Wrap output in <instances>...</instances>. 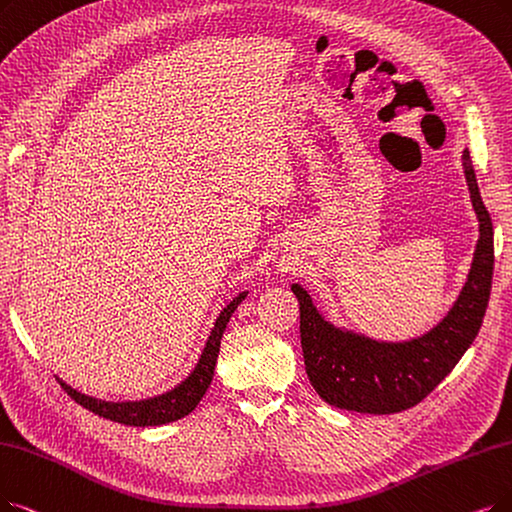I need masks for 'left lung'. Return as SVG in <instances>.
Here are the masks:
<instances>
[{"mask_svg": "<svg viewBox=\"0 0 512 512\" xmlns=\"http://www.w3.org/2000/svg\"><path fill=\"white\" fill-rule=\"evenodd\" d=\"M462 166L470 201L479 218V241L468 279L449 313L418 338L380 342L325 321L302 285L292 292L300 304V342L317 395L334 407L361 414L410 410L454 370L483 323L494 275V227L479 193L470 153Z\"/></svg>", "mask_w": 512, "mask_h": 512, "instance_id": "obj_1", "label": "left lung"}]
</instances>
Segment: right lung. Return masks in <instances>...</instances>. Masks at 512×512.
Masks as SVG:
<instances>
[{"mask_svg":"<svg viewBox=\"0 0 512 512\" xmlns=\"http://www.w3.org/2000/svg\"><path fill=\"white\" fill-rule=\"evenodd\" d=\"M245 296H248V292H241L220 311L210 332V338L206 346H203L195 370L168 393L151 397V399H142V401H102V399L88 397L84 393H77L75 388H71L60 378L58 382L65 388L67 395L75 399V403H79L81 407H86V410H90L100 418H107L126 426H159V424H168V422L185 418L195 410L201 397L206 395L208 386L212 384L222 334L227 330L231 315L235 313V309Z\"/></svg>","mask_w":512,"mask_h":512,"instance_id":"right-lung-1","label":"right lung"}]
</instances>
